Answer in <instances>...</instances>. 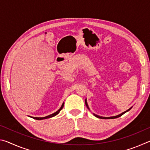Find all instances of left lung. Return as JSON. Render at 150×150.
Wrapping results in <instances>:
<instances>
[{"label": "left lung", "mask_w": 150, "mask_h": 150, "mask_svg": "<svg viewBox=\"0 0 150 150\" xmlns=\"http://www.w3.org/2000/svg\"><path fill=\"white\" fill-rule=\"evenodd\" d=\"M85 105H86V106H87V108H88V105H87V100H85ZM131 108H132V107H131L130 108H129L128 110H127L126 111L124 112H122V114H120V115H117V116H112V117H102V116H98V115H95V114H94V115H95V116H96V117H97V118H101V119H113V118H118V117H120V116H121L122 115H123L124 113H126V112H128V111L130 110Z\"/></svg>", "instance_id": "8db88e82"}]
</instances>
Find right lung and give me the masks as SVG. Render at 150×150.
Masks as SVG:
<instances>
[{
    "label": "right lung",
    "mask_w": 150,
    "mask_h": 150,
    "mask_svg": "<svg viewBox=\"0 0 150 150\" xmlns=\"http://www.w3.org/2000/svg\"><path fill=\"white\" fill-rule=\"evenodd\" d=\"M63 105H64V103H63V105H62V107H61L59 110H58L57 112H54V114H52V115H49V116H45V117H42V118H38V117H32L33 118H34V119H35V120H43V119H46V118H52V117H53V116H55V115H57L58 113L59 112H60V110H62V109L63 108Z\"/></svg>",
    "instance_id": "right-lung-1"
}]
</instances>
